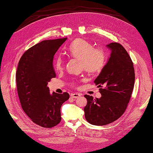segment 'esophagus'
Instances as JSON below:
<instances>
[{
    "label": "esophagus",
    "mask_w": 153,
    "mask_h": 153,
    "mask_svg": "<svg viewBox=\"0 0 153 153\" xmlns=\"http://www.w3.org/2000/svg\"><path fill=\"white\" fill-rule=\"evenodd\" d=\"M71 96L73 98H78L80 96V94H79V93H73V94H71Z\"/></svg>",
    "instance_id": "esophagus-1"
}]
</instances>
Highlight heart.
Instances as JSON below:
<instances>
[{
    "mask_svg": "<svg viewBox=\"0 0 153 153\" xmlns=\"http://www.w3.org/2000/svg\"><path fill=\"white\" fill-rule=\"evenodd\" d=\"M71 57L81 60L84 69L88 73L93 74L100 71L105 64V53L102 48H94L91 43L82 39H76L67 49ZM57 70L64 66L63 59L59 57L55 64Z\"/></svg>",
    "mask_w": 153,
    "mask_h": 153,
    "instance_id": "1",
    "label": "heart"
}]
</instances>
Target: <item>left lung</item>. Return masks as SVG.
Here are the masks:
<instances>
[{"mask_svg":"<svg viewBox=\"0 0 153 153\" xmlns=\"http://www.w3.org/2000/svg\"><path fill=\"white\" fill-rule=\"evenodd\" d=\"M110 57L94 80L102 95L94 99L85 95L86 120L94 126H105L120 118L126 111L135 83L133 63L128 53L116 42L106 45Z\"/></svg>","mask_w":153,"mask_h":153,"instance_id":"1","label":"left lung"}]
</instances>
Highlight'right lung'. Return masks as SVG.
<instances>
[{
  "instance_id": "add662e5",
  "label": "right lung",
  "mask_w": 153,
  "mask_h": 153,
  "mask_svg": "<svg viewBox=\"0 0 153 153\" xmlns=\"http://www.w3.org/2000/svg\"><path fill=\"white\" fill-rule=\"evenodd\" d=\"M67 37L44 40L27 49L16 73L18 97L24 111L33 123L51 128L60 123L61 107L69 98L67 92L50 94L48 82L56 76L54 55Z\"/></svg>"
}]
</instances>
